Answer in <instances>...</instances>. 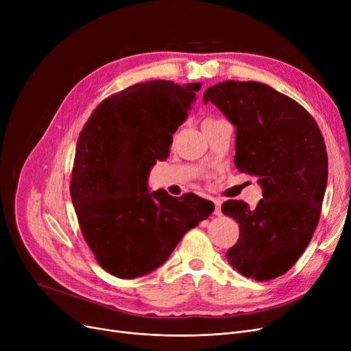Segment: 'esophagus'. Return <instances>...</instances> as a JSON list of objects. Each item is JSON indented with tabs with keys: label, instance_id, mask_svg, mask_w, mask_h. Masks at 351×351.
<instances>
[{
	"label": "esophagus",
	"instance_id": "1",
	"mask_svg": "<svg viewBox=\"0 0 351 351\" xmlns=\"http://www.w3.org/2000/svg\"><path fill=\"white\" fill-rule=\"evenodd\" d=\"M213 204H215V215L216 216L222 215V210H220V202L219 200H213Z\"/></svg>",
	"mask_w": 351,
	"mask_h": 351
}]
</instances>
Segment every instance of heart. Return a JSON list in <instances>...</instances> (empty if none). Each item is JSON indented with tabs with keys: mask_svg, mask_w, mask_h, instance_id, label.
<instances>
[{
	"mask_svg": "<svg viewBox=\"0 0 351 351\" xmlns=\"http://www.w3.org/2000/svg\"><path fill=\"white\" fill-rule=\"evenodd\" d=\"M206 121H209V119H206Z\"/></svg>",
	"mask_w": 351,
	"mask_h": 351,
	"instance_id": "obj_1",
	"label": "heart"
}]
</instances>
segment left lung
<instances>
[{"mask_svg":"<svg viewBox=\"0 0 351 351\" xmlns=\"http://www.w3.org/2000/svg\"><path fill=\"white\" fill-rule=\"evenodd\" d=\"M204 102L236 128V168L254 175L263 192L256 208L222 205L241 229L228 261L257 282L278 278L299 261L319 223L328 176L320 129L300 104L261 82H220Z\"/></svg>","mask_w":351,"mask_h":351,"instance_id":"obj_1","label":"left lung"}]
</instances>
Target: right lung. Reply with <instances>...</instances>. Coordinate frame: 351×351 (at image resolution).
Here are the masks:
<instances>
[{
	"label": "right lung",
	"mask_w": 351,
	"mask_h": 351,
	"mask_svg": "<svg viewBox=\"0 0 351 351\" xmlns=\"http://www.w3.org/2000/svg\"><path fill=\"white\" fill-rule=\"evenodd\" d=\"M200 82L147 81L102 101L80 134L71 197L98 263L119 279L162 266L188 230L215 210L195 193L149 192L156 160L169 156L172 135L186 121Z\"/></svg>",
	"instance_id": "1"
}]
</instances>
